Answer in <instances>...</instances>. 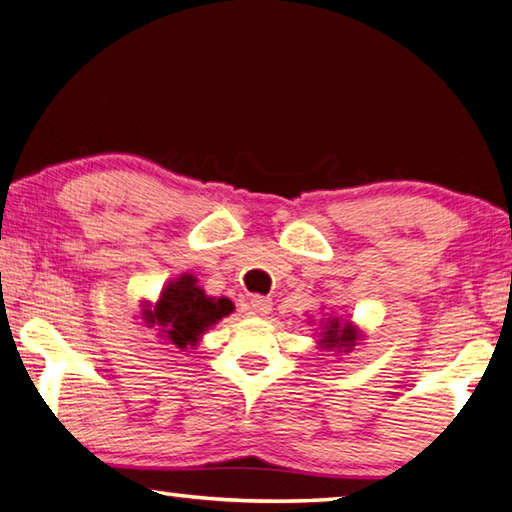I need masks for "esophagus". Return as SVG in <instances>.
Instances as JSON below:
<instances>
[{"label": "esophagus", "instance_id": "esophagus-1", "mask_svg": "<svg viewBox=\"0 0 512 512\" xmlns=\"http://www.w3.org/2000/svg\"><path fill=\"white\" fill-rule=\"evenodd\" d=\"M250 311L253 313H257V315H266V313H271V309H273V300L271 297H266V295H253L250 297Z\"/></svg>", "mask_w": 512, "mask_h": 512}]
</instances>
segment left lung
<instances>
[{"mask_svg":"<svg viewBox=\"0 0 512 512\" xmlns=\"http://www.w3.org/2000/svg\"><path fill=\"white\" fill-rule=\"evenodd\" d=\"M327 349H340V347H353L356 345V331H353L349 324H340L338 320H331L327 324V331L322 333V340Z\"/></svg>","mask_w":512,"mask_h":512,"instance_id":"obj_1","label":"left lung"}]
</instances>
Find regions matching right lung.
I'll return each mask as SVG.
<instances>
[{"mask_svg": "<svg viewBox=\"0 0 512 512\" xmlns=\"http://www.w3.org/2000/svg\"><path fill=\"white\" fill-rule=\"evenodd\" d=\"M194 282L197 280L192 275L172 282L161 293L154 313H150V322L167 329V338L179 349L194 345L203 331L232 311L230 300L208 297Z\"/></svg>", "mask_w": 512, "mask_h": 512, "instance_id": "right-lung-1", "label": "right lung"}]
</instances>
